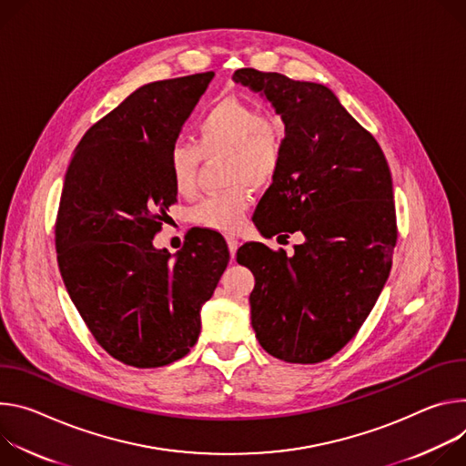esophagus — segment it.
Returning a JSON list of instances; mask_svg holds the SVG:
<instances>
[{
  "instance_id": "34e87169",
  "label": "esophagus",
  "mask_w": 466,
  "mask_h": 466,
  "mask_svg": "<svg viewBox=\"0 0 466 466\" xmlns=\"http://www.w3.org/2000/svg\"><path fill=\"white\" fill-rule=\"evenodd\" d=\"M228 240V246H229V253H231V259L235 261V253H237V248H238V238L235 235H228L226 237Z\"/></svg>"
}]
</instances>
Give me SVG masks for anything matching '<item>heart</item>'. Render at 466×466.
Returning <instances> with one entry per match:
<instances>
[{
    "mask_svg": "<svg viewBox=\"0 0 466 466\" xmlns=\"http://www.w3.org/2000/svg\"><path fill=\"white\" fill-rule=\"evenodd\" d=\"M285 129L281 122L238 97H224L203 113L194 127V144L177 140L168 151L174 188L190 196L198 185L201 159L224 155V177L229 188L201 198L192 207V220L207 229L233 233L244 224L251 205V187L270 185L283 165Z\"/></svg>",
    "mask_w": 466,
    "mask_h": 466,
    "instance_id": "1",
    "label": "heart"
}]
</instances>
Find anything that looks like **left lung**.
Returning a JSON list of instances; mask_svg holds the SVG:
<instances>
[{
    "label": "left lung",
    "mask_w": 466,
    "mask_h": 466,
    "mask_svg": "<svg viewBox=\"0 0 466 466\" xmlns=\"http://www.w3.org/2000/svg\"><path fill=\"white\" fill-rule=\"evenodd\" d=\"M233 79L267 96L285 122L283 165L257 205L263 233L301 231L294 255L248 242L237 261L255 277L251 326L287 363L340 351L376 305L398 238L392 177L378 140L324 85L240 68Z\"/></svg>",
    "instance_id": "8db88e82"
}]
</instances>
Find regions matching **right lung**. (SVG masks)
I'll return each mask as SVG.
<instances>
[{"instance_id":"right-lung-1","label":"right lung","mask_w":466,"mask_h":466,"mask_svg":"<svg viewBox=\"0 0 466 466\" xmlns=\"http://www.w3.org/2000/svg\"><path fill=\"white\" fill-rule=\"evenodd\" d=\"M215 72L137 88L81 138L56 220L57 263L96 342L137 369H159L196 344L201 305L229 263L217 231L172 259L155 249L177 201L168 151Z\"/></svg>"}]
</instances>
